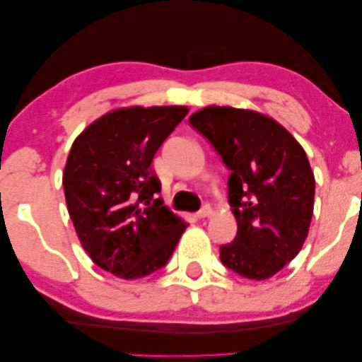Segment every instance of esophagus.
<instances>
[{"label": "esophagus", "mask_w": 362, "mask_h": 362, "mask_svg": "<svg viewBox=\"0 0 362 362\" xmlns=\"http://www.w3.org/2000/svg\"><path fill=\"white\" fill-rule=\"evenodd\" d=\"M211 212L212 211H211L209 206H202L201 209L196 212V217H197V219H204V217H209L211 216Z\"/></svg>", "instance_id": "34e87169"}]
</instances>
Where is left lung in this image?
Instances as JSON below:
<instances>
[{
    "label": "left lung",
    "mask_w": 362,
    "mask_h": 362,
    "mask_svg": "<svg viewBox=\"0 0 362 362\" xmlns=\"http://www.w3.org/2000/svg\"><path fill=\"white\" fill-rule=\"evenodd\" d=\"M189 123L230 171L237 234L221 245V262L245 279H270L298 255L308 235L315 176L305 150L275 120L252 110L207 107Z\"/></svg>",
    "instance_id": "obj_1"
}]
</instances>
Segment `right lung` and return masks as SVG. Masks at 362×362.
Returning <instances> with one entry per match:
<instances>
[{
	"label": "right lung",
	"mask_w": 362,
	"mask_h": 362,
	"mask_svg": "<svg viewBox=\"0 0 362 362\" xmlns=\"http://www.w3.org/2000/svg\"><path fill=\"white\" fill-rule=\"evenodd\" d=\"M186 107L118 108L76 138L62 185L69 216L93 264L125 280L165 267L187 227L163 199L151 168Z\"/></svg>",
	"instance_id": "add662e5"
}]
</instances>
